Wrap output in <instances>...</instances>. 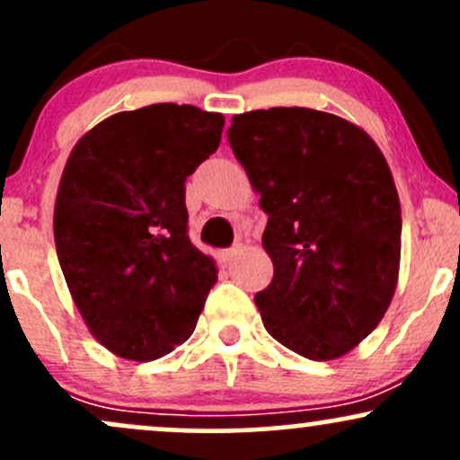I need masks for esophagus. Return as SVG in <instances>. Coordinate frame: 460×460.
<instances>
[{
    "instance_id": "34e87169",
    "label": "esophagus",
    "mask_w": 460,
    "mask_h": 460,
    "mask_svg": "<svg viewBox=\"0 0 460 460\" xmlns=\"http://www.w3.org/2000/svg\"><path fill=\"white\" fill-rule=\"evenodd\" d=\"M240 251H242L240 244L234 246V248H226V251H223V252H220V255H218L220 263H225V266H229V263H234L235 257L240 255Z\"/></svg>"
}]
</instances>
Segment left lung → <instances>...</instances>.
Here are the masks:
<instances>
[{
  "label": "left lung",
  "mask_w": 460,
  "mask_h": 460,
  "mask_svg": "<svg viewBox=\"0 0 460 460\" xmlns=\"http://www.w3.org/2000/svg\"><path fill=\"white\" fill-rule=\"evenodd\" d=\"M229 145L268 214L263 326L311 361L344 357L398 285L402 214L383 151L358 125L311 108L235 114Z\"/></svg>",
  "instance_id": "8db88e82"
}]
</instances>
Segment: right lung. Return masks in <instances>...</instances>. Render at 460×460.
Segmentation results:
<instances>
[{
    "instance_id": "right-lung-1",
    "label": "right lung",
    "mask_w": 460,
    "mask_h": 460,
    "mask_svg": "<svg viewBox=\"0 0 460 460\" xmlns=\"http://www.w3.org/2000/svg\"><path fill=\"white\" fill-rule=\"evenodd\" d=\"M225 116L155 103L77 140L54 208L58 261L99 344L153 361L188 340L218 279L188 237L186 179L218 149Z\"/></svg>"
}]
</instances>
